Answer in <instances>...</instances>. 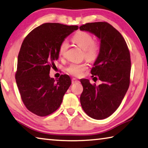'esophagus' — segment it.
Segmentation results:
<instances>
[{
  "label": "esophagus",
  "mask_w": 148,
  "mask_h": 148,
  "mask_svg": "<svg viewBox=\"0 0 148 148\" xmlns=\"http://www.w3.org/2000/svg\"><path fill=\"white\" fill-rule=\"evenodd\" d=\"M79 83V81L78 79H77L76 78H74V77L72 79V83L74 84V83Z\"/></svg>",
  "instance_id": "1"
}]
</instances>
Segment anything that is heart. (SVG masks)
Here are the masks:
<instances>
[{
  "mask_svg": "<svg viewBox=\"0 0 148 148\" xmlns=\"http://www.w3.org/2000/svg\"><path fill=\"white\" fill-rule=\"evenodd\" d=\"M72 41L80 48L83 50L84 57L89 61H95L98 56L100 50V45L97 41L93 40V37L90 34L87 32L79 31L72 37ZM69 48V42L66 40H63L61 42L59 48L60 56L65 55ZM87 65L83 63H72L66 69V71L75 76H79L82 75L86 69Z\"/></svg>",
  "mask_w": 148,
  "mask_h": 148,
  "instance_id": "heart-1",
  "label": "heart"
}]
</instances>
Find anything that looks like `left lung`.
<instances>
[{"label":"left lung","instance_id":"left-lung-1","mask_svg":"<svg viewBox=\"0 0 148 148\" xmlns=\"http://www.w3.org/2000/svg\"><path fill=\"white\" fill-rule=\"evenodd\" d=\"M79 29L95 34L100 39V52L90 72L94 78L98 77L103 82L96 86L87 79L80 80L83 87L80 102L88 116L105 119L119 108L128 90L130 52L122 35L108 23H86Z\"/></svg>","mask_w":148,"mask_h":148}]
</instances>
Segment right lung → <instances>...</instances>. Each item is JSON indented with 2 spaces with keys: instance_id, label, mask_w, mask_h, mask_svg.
Wrapping results in <instances>:
<instances>
[{
  "instance_id": "add662e5",
  "label": "right lung",
  "mask_w": 148,
  "mask_h": 148,
  "mask_svg": "<svg viewBox=\"0 0 148 148\" xmlns=\"http://www.w3.org/2000/svg\"><path fill=\"white\" fill-rule=\"evenodd\" d=\"M77 29V26L45 23L24 39L18 55L16 83L25 106L37 116L56 111L71 85L68 75H61L55 81L49 74L59 58L61 42Z\"/></svg>"
}]
</instances>
